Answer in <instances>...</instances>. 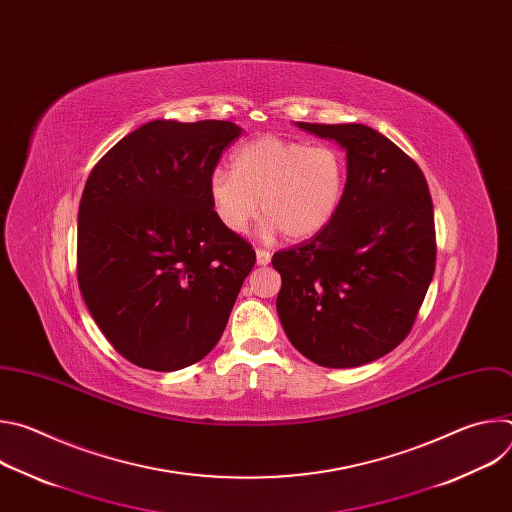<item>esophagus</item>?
I'll return each instance as SVG.
<instances>
[{"mask_svg":"<svg viewBox=\"0 0 512 512\" xmlns=\"http://www.w3.org/2000/svg\"><path fill=\"white\" fill-rule=\"evenodd\" d=\"M255 255H257V265H267L271 261V253L265 249H257Z\"/></svg>","mask_w":512,"mask_h":512,"instance_id":"1","label":"esophagus"}]
</instances>
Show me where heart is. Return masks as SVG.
<instances>
[{
    "mask_svg": "<svg viewBox=\"0 0 512 512\" xmlns=\"http://www.w3.org/2000/svg\"><path fill=\"white\" fill-rule=\"evenodd\" d=\"M346 192V160L332 145L261 135L233 156V172L214 170L208 180L212 210L227 231L241 235L259 212L265 233L281 231L306 241L324 231Z\"/></svg>",
    "mask_w": 512,
    "mask_h": 512,
    "instance_id": "1",
    "label": "heart"
}]
</instances>
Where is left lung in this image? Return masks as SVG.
I'll use <instances>...</instances> for the list:
<instances>
[{
    "label": "left lung",
    "instance_id": "1",
    "mask_svg": "<svg viewBox=\"0 0 512 512\" xmlns=\"http://www.w3.org/2000/svg\"><path fill=\"white\" fill-rule=\"evenodd\" d=\"M298 127L346 150V192L324 231L273 255L277 314L312 362L360 367L407 338L425 300L435 271L431 194L419 166L373 127Z\"/></svg>",
    "mask_w": 512,
    "mask_h": 512
}]
</instances>
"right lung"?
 Wrapping results in <instances>:
<instances>
[{
	"instance_id": "add662e5",
	"label": "right lung",
	"mask_w": 512,
	"mask_h": 512,
	"mask_svg": "<svg viewBox=\"0 0 512 512\" xmlns=\"http://www.w3.org/2000/svg\"><path fill=\"white\" fill-rule=\"evenodd\" d=\"M241 129L156 119L97 162L79 206L77 277L85 304L129 362L178 371L221 340L253 247L212 210L208 180Z\"/></svg>"
}]
</instances>
